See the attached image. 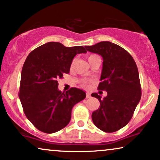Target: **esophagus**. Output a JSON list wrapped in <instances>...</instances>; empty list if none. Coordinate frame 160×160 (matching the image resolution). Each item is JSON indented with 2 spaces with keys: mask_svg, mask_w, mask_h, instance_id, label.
<instances>
[{
  "mask_svg": "<svg viewBox=\"0 0 160 160\" xmlns=\"http://www.w3.org/2000/svg\"><path fill=\"white\" fill-rule=\"evenodd\" d=\"M86 98H90V94L89 93H86Z\"/></svg>",
  "mask_w": 160,
  "mask_h": 160,
  "instance_id": "34e87169",
  "label": "esophagus"
}]
</instances>
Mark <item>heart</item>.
I'll return each mask as SVG.
<instances>
[{"instance_id":"heart-1","label":"heart","mask_w":160,"mask_h":160,"mask_svg":"<svg viewBox=\"0 0 160 160\" xmlns=\"http://www.w3.org/2000/svg\"><path fill=\"white\" fill-rule=\"evenodd\" d=\"M98 57L97 55H95V54H92V55H89L88 57V61L89 60H91L92 59H93V58H95V57ZM74 61H73V62H72V65H73V64H74ZM88 82V81H83V83H87Z\"/></svg>"}]
</instances>
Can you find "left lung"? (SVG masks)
Returning <instances> with one entry per match:
<instances>
[{
	"label": "left lung",
	"instance_id": "left-lung-1",
	"mask_svg": "<svg viewBox=\"0 0 160 160\" xmlns=\"http://www.w3.org/2000/svg\"><path fill=\"white\" fill-rule=\"evenodd\" d=\"M85 48L103 58L101 82L98 88L107 92L103 99L97 93L92 94L100 101L99 108L92 114V121L102 131L115 132L128 124L141 99L137 66L126 50L110 42Z\"/></svg>",
	"mask_w": 160,
	"mask_h": 160
}]
</instances>
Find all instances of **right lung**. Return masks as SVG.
Returning a JSON list of instances; mask_svg holds the SVG:
<instances>
[{
    "label": "right lung",
    "instance_id": "1",
    "mask_svg": "<svg viewBox=\"0 0 160 160\" xmlns=\"http://www.w3.org/2000/svg\"><path fill=\"white\" fill-rule=\"evenodd\" d=\"M86 53L82 46L65 47L50 42L27 57L21 75L19 98L28 119L40 131L53 133L66 127L73 107L86 98L85 92L58 89V80L68 74L74 57Z\"/></svg>",
    "mask_w": 160,
    "mask_h": 160
}]
</instances>
